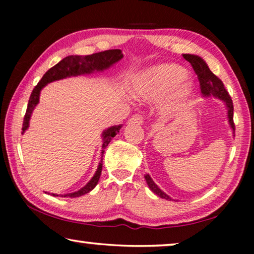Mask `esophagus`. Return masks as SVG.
<instances>
[{"instance_id": "34e87169", "label": "esophagus", "mask_w": 254, "mask_h": 254, "mask_svg": "<svg viewBox=\"0 0 254 254\" xmlns=\"http://www.w3.org/2000/svg\"><path fill=\"white\" fill-rule=\"evenodd\" d=\"M128 121L132 123H143L144 118H143V115H141V114H134V115H132Z\"/></svg>"}]
</instances>
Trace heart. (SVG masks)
<instances>
[{
  "mask_svg": "<svg viewBox=\"0 0 254 254\" xmlns=\"http://www.w3.org/2000/svg\"><path fill=\"white\" fill-rule=\"evenodd\" d=\"M186 77L187 71L174 64L150 68L137 78L135 93L149 102L166 96L161 111L163 115L171 117L182 110L192 95V84Z\"/></svg>",
  "mask_w": 254,
  "mask_h": 254,
  "instance_id": "obj_1",
  "label": "heart"
}]
</instances>
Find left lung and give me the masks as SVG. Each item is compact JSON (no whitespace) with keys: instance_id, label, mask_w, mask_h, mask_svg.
Listing matches in <instances>:
<instances>
[{"instance_id":"obj_1","label":"left lung","mask_w":254,"mask_h":254,"mask_svg":"<svg viewBox=\"0 0 254 254\" xmlns=\"http://www.w3.org/2000/svg\"><path fill=\"white\" fill-rule=\"evenodd\" d=\"M183 57L186 59L189 64H190L192 68H194L196 75L198 77V80L200 84V91L203 93V95L216 96L226 103L227 109H229V122L231 124L232 128L235 130V124L233 121V110H234L233 102H232V98L230 96L229 92L226 91L223 81L218 78L216 75H214L213 72L210 71L208 66L206 65V63L200 57H198V56L184 55ZM144 178L147 180L149 188L151 189L154 194H157L159 197H161V198L171 200L170 197L167 194H165V192H163L161 189L154 184V182L149 175H145Z\"/></svg>"}]
</instances>
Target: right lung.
<instances>
[{
  "label": "right lung",
  "instance_id": "obj_1",
  "mask_svg": "<svg viewBox=\"0 0 254 254\" xmlns=\"http://www.w3.org/2000/svg\"><path fill=\"white\" fill-rule=\"evenodd\" d=\"M123 57V55L120 49H112V50H105L101 51V53H96L88 56H68V57L64 58L62 62H59L57 65L51 67L50 69L42 76L39 83L37 84L36 87L33 88V91L30 95L27 111H25L24 118H23V124H22V133L27 130L29 127V120L31 117V113L36 105L39 103V94L41 88L48 83H51L54 80L63 79L66 77L70 76H77V75H84V74H91L94 70H103L105 68H109L111 65H113L120 59ZM122 126L118 127H112L103 133V145H102V153H104V149L109 145L111 142L112 137L117 135V133L120 132V128ZM102 167L103 163L101 161L98 165L97 171L94 175V177L89 180L88 184L84 186L78 191L70 192V194H66L62 197H79L81 195L87 194L94 189L98 183V179L101 177L102 173ZM53 196H58L56 194H53Z\"/></svg>",
  "mask_w": 254,
  "mask_h": 254
}]
</instances>
